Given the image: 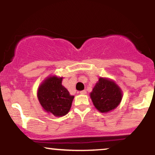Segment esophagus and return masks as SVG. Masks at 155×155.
<instances>
[{"label":"esophagus","mask_w":155,"mask_h":155,"mask_svg":"<svg viewBox=\"0 0 155 155\" xmlns=\"http://www.w3.org/2000/svg\"><path fill=\"white\" fill-rule=\"evenodd\" d=\"M87 93V91L86 90H81V91H80V94H81V95H85V94Z\"/></svg>","instance_id":"1"}]
</instances>
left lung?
I'll use <instances>...</instances> for the list:
<instances>
[{
	"mask_svg": "<svg viewBox=\"0 0 155 155\" xmlns=\"http://www.w3.org/2000/svg\"><path fill=\"white\" fill-rule=\"evenodd\" d=\"M122 91L114 81L100 78L90 93L94 106L102 113L114 109L122 100Z\"/></svg>",
	"mask_w": 155,
	"mask_h": 155,
	"instance_id": "8db88e82",
	"label": "left lung"
}]
</instances>
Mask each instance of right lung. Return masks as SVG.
Listing matches in <instances>:
<instances>
[{
	"mask_svg": "<svg viewBox=\"0 0 155 155\" xmlns=\"http://www.w3.org/2000/svg\"><path fill=\"white\" fill-rule=\"evenodd\" d=\"M63 78L51 76L39 87L38 98L46 111L57 117L65 115L71 107L74 96L62 85Z\"/></svg>",
	"mask_w": 155,
	"mask_h": 155,
	"instance_id": "1",
	"label": "right lung"
}]
</instances>
